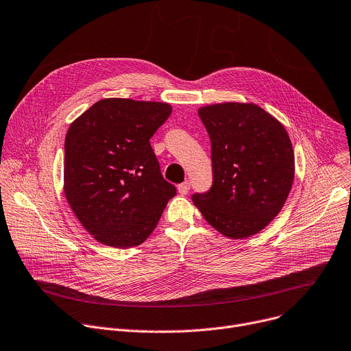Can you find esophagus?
<instances>
[{
    "label": "esophagus",
    "mask_w": 351,
    "mask_h": 351,
    "mask_svg": "<svg viewBox=\"0 0 351 351\" xmlns=\"http://www.w3.org/2000/svg\"><path fill=\"white\" fill-rule=\"evenodd\" d=\"M178 190H179L180 195H187L189 190H190V182H183V183H180V184L178 186Z\"/></svg>",
    "instance_id": "esophagus-1"
}]
</instances>
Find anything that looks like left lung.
<instances>
[{"mask_svg":"<svg viewBox=\"0 0 351 351\" xmlns=\"http://www.w3.org/2000/svg\"><path fill=\"white\" fill-rule=\"evenodd\" d=\"M211 141L213 184L192 196L206 221L241 239L280 213L294 180V151L281 123L253 104L199 109Z\"/></svg>","mask_w":351,"mask_h":351,"instance_id":"obj_1","label":"left lung"}]
</instances>
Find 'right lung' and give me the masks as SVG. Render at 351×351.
<instances>
[{
  "mask_svg": "<svg viewBox=\"0 0 351 351\" xmlns=\"http://www.w3.org/2000/svg\"><path fill=\"white\" fill-rule=\"evenodd\" d=\"M171 112L168 104L109 98L70 125L64 193L97 241L120 249L143 243L176 195L149 144Z\"/></svg>",
  "mask_w": 351,
  "mask_h": 351,
  "instance_id": "obj_1",
  "label": "right lung"
}]
</instances>
